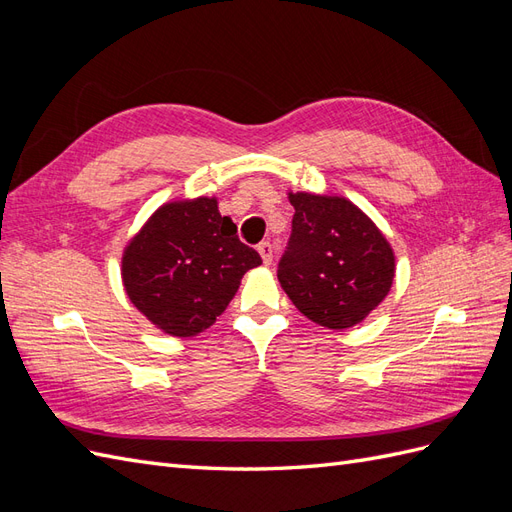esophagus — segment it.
<instances>
[{"instance_id": "esophagus-1", "label": "esophagus", "mask_w": 512, "mask_h": 512, "mask_svg": "<svg viewBox=\"0 0 512 512\" xmlns=\"http://www.w3.org/2000/svg\"><path fill=\"white\" fill-rule=\"evenodd\" d=\"M258 252H260V256H262V262H265V265H271V260H273V245H271L269 241H262V243L258 245Z\"/></svg>"}]
</instances>
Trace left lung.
<instances>
[{"label": "left lung", "mask_w": 512, "mask_h": 512, "mask_svg": "<svg viewBox=\"0 0 512 512\" xmlns=\"http://www.w3.org/2000/svg\"><path fill=\"white\" fill-rule=\"evenodd\" d=\"M292 232L277 280L303 316L342 331L389 294L395 256L367 215L339 196L290 194Z\"/></svg>", "instance_id": "obj_1"}]
</instances>
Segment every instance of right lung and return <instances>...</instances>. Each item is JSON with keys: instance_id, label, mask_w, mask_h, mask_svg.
<instances>
[{"instance_id": "right-lung-1", "label": "right lung", "mask_w": 512, "mask_h": 512, "mask_svg": "<svg viewBox=\"0 0 512 512\" xmlns=\"http://www.w3.org/2000/svg\"><path fill=\"white\" fill-rule=\"evenodd\" d=\"M260 262L235 222L220 215L218 200L203 196L153 213L123 252L121 277L134 307L158 329L192 337L211 327Z\"/></svg>"}]
</instances>
